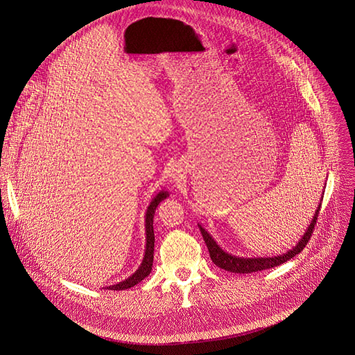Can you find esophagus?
<instances>
[{
  "instance_id": "obj_1",
  "label": "esophagus",
  "mask_w": 355,
  "mask_h": 355,
  "mask_svg": "<svg viewBox=\"0 0 355 355\" xmlns=\"http://www.w3.org/2000/svg\"><path fill=\"white\" fill-rule=\"evenodd\" d=\"M175 175H178V174H173V178H177V177H175Z\"/></svg>"
}]
</instances>
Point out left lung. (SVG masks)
<instances>
[{"label": "left lung", "mask_w": 355, "mask_h": 355, "mask_svg": "<svg viewBox=\"0 0 355 355\" xmlns=\"http://www.w3.org/2000/svg\"><path fill=\"white\" fill-rule=\"evenodd\" d=\"M320 207H321V201L315 209V216H313L309 227L306 229L304 236L298 241V243L288 252L279 254V256H274V257H236L233 254H229L216 243V241L212 236H209V233L205 232L204 227H201V225H198V229H200L201 236L204 238L205 245L208 248L209 257L215 266H218L219 268H222L225 271L234 272V274H252V272L274 268L276 266L283 264V263L288 261L290 259H293L294 256L300 254L302 252V249L308 245L311 236L315 230V220L318 216Z\"/></svg>", "instance_id": "8db88e82"}]
</instances>
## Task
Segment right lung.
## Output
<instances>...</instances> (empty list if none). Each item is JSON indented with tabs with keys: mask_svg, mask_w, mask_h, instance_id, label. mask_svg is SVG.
<instances>
[{
	"mask_svg": "<svg viewBox=\"0 0 355 355\" xmlns=\"http://www.w3.org/2000/svg\"><path fill=\"white\" fill-rule=\"evenodd\" d=\"M168 196L167 192H159L157 196L153 198V201L150 202L147 212H146V252H144V259L139 267V270L129 276L128 279L119 282L117 284L109 286V290H125V288H130L135 284L140 283L143 279H146L147 276L150 275L151 270H153V261H154V245H155V234H154V215L157 211V207L162 200H164L166 197Z\"/></svg>",
	"mask_w": 355,
	"mask_h": 355,
	"instance_id": "1",
	"label": "right lung"
}]
</instances>
